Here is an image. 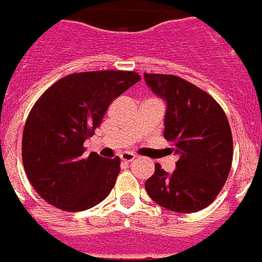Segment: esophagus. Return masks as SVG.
<instances>
[{
    "label": "esophagus",
    "instance_id": "34e87169",
    "mask_svg": "<svg viewBox=\"0 0 262 262\" xmlns=\"http://www.w3.org/2000/svg\"><path fill=\"white\" fill-rule=\"evenodd\" d=\"M120 158L125 162H132L136 158V155H133L130 151H124V153H121L120 155Z\"/></svg>",
    "mask_w": 262,
    "mask_h": 262
}]
</instances>
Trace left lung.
<instances>
[{
	"mask_svg": "<svg viewBox=\"0 0 262 262\" xmlns=\"http://www.w3.org/2000/svg\"><path fill=\"white\" fill-rule=\"evenodd\" d=\"M151 92L166 102L164 137L179 156L176 169L156 170L145 182L150 199L177 213H193L210 205L229 176L232 130L223 107L193 83L170 74L144 73Z\"/></svg>",
	"mask_w": 262,
	"mask_h": 262,
	"instance_id": "8db88e82",
	"label": "left lung"
}]
</instances>
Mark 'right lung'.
<instances>
[{"mask_svg": "<svg viewBox=\"0 0 262 262\" xmlns=\"http://www.w3.org/2000/svg\"><path fill=\"white\" fill-rule=\"evenodd\" d=\"M141 77L101 70L63 77L32 107L23 135V162L33 188L48 204L80 212L104 201L120 173V157L83 156L109 105Z\"/></svg>", "mask_w": 262, "mask_h": 262, "instance_id": "right-lung-1", "label": "right lung"}]
</instances>
